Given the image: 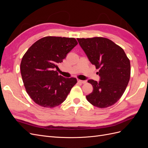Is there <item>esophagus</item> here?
Returning <instances> with one entry per match:
<instances>
[{
    "label": "esophagus",
    "instance_id": "obj_1",
    "mask_svg": "<svg viewBox=\"0 0 148 148\" xmlns=\"http://www.w3.org/2000/svg\"><path fill=\"white\" fill-rule=\"evenodd\" d=\"M77 81H78V83H83V84H84V83H86V81H85V80H81V79H78Z\"/></svg>",
    "mask_w": 148,
    "mask_h": 148
}]
</instances>
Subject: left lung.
I'll return each mask as SVG.
<instances>
[{
    "mask_svg": "<svg viewBox=\"0 0 148 148\" xmlns=\"http://www.w3.org/2000/svg\"><path fill=\"white\" fill-rule=\"evenodd\" d=\"M88 59L99 69V82L89 79L92 92L86 96L92 105L106 108L122 96L130 78V62L123 49L111 40L102 37L77 38Z\"/></svg>",
    "mask_w": 148,
    "mask_h": 148,
    "instance_id": "8db88e82",
    "label": "left lung"
}]
</instances>
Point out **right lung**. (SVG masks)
<instances>
[{"mask_svg": "<svg viewBox=\"0 0 148 148\" xmlns=\"http://www.w3.org/2000/svg\"><path fill=\"white\" fill-rule=\"evenodd\" d=\"M78 44L73 38L46 36L39 39L23 56L20 64L26 92L39 106L52 108L64 102L77 83L56 70L71 49Z\"/></svg>", "mask_w": 148, "mask_h": 148, "instance_id": "add662e5", "label": "right lung"}]
</instances>
